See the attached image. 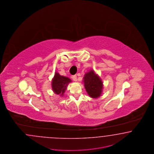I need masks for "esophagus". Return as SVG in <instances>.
Instances as JSON below:
<instances>
[{"instance_id": "1", "label": "esophagus", "mask_w": 154, "mask_h": 154, "mask_svg": "<svg viewBox=\"0 0 154 154\" xmlns=\"http://www.w3.org/2000/svg\"><path fill=\"white\" fill-rule=\"evenodd\" d=\"M71 78H72V80L75 81V82H76L77 81V76H76V75H72V76H71Z\"/></svg>"}]
</instances>
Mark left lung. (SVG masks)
I'll use <instances>...</instances> for the list:
<instances>
[{"mask_svg":"<svg viewBox=\"0 0 154 154\" xmlns=\"http://www.w3.org/2000/svg\"><path fill=\"white\" fill-rule=\"evenodd\" d=\"M83 82L87 92L92 98H98L102 93L103 83L94 70H90L85 74Z\"/></svg>","mask_w":154,"mask_h":154,"instance_id":"8db88e82","label":"left lung"}]
</instances>
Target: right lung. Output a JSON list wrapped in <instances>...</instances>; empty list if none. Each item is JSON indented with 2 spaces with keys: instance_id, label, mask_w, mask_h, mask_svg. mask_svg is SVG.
<instances>
[{
  "instance_id": "obj_1",
  "label": "right lung",
  "mask_w": 154,
  "mask_h": 154,
  "mask_svg": "<svg viewBox=\"0 0 154 154\" xmlns=\"http://www.w3.org/2000/svg\"><path fill=\"white\" fill-rule=\"evenodd\" d=\"M70 82H71V80L69 78L61 76L58 72H55L51 82L53 91L55 94L63 96L67 86Z\"/></svg>"
}]
</instances>
